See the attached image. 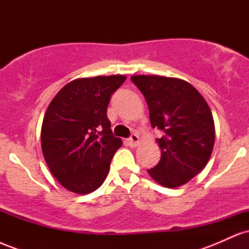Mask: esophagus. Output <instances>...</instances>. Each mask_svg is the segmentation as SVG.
<instances>
[{"mask_svg":"<svg viewBox=\"0 0 249 249\" xmlns=\"http://www.w3.org/2000/svg\"><path fill=\"white\" fill-rule=\"evenodd\" d=\"M127 142H128V144H130V146H132V147L138 146V144H139V136L137 133L131 134V137L127 139Z\"/></svg>","mask_w":249,"mask_h":249,"instance_id":"esophagus-1","label":"esophagus"}]
</instances>
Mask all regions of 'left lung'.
<instances>
[{"mask_svg":"<svg viewBox=\"0 0 249 249\" xmlns=\"http://www.w3.org/2000/svg\"><path fill=\"white\" fill-rule=\"evenodd\" d=\"M146 99L152 127L162 131L157 139L160 161L147 170L164 187L181 186L206 166L212 154L215 127L207 102L193 85L172 77H131Z\"/></svg>","mask_w":249,"mask_h":249,"instance_id":"obj_1","label":"left lung"}]
</instances>
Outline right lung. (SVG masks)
<instances>
[{
	"instance_id": "add662e5",
	"label": "right lung",
	"mask_w": 249,
	"mask_h": 249,
	"mask_svg": "<svg viewBox=\"0 0 249 249\" xmlns=\"http://www.w3.org/2000/svg\"><path fill=\"white\" fill-rule=\"evenodd\" d=\"M125 79L123 75L75 79L47 108L41 130L43 156L53 176L71 192H93L107 178L123 144L111 131L107 105Z\"/></svg>"
}]
</instances>
